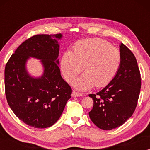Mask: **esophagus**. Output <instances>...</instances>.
Instances as JSON below:
<instances>
[{
  "instance_id": "1",
  "label": "esophagus",
  "mask_w": 150,
  "mask_h": 150,
  "mask_svg": "<svg viewBox=\"0 0 150 150\" xmlns=\"http://www.w3.org/2000/svg\"><path fill=\"white\" fill-rule=\"evenodd\" d=\"M71 96H72V97H81V96H83V95L81 93H79V92L74 91L72 92V93H71Z\"/></svg>"
}]
</instances>
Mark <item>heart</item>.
I'll return each instance as SVG.
<instances>
[{"instance_id":"heart-1","label":"heart","mask_w":150,"mask_h":150,"mask_svg":"<svg viewBox=\"0 0 150 150\" xmlns=\"http://www.w3.org/2000/svg\"><path fill=\"white\" fill-rule=\"evenodd\" d=\"M73 53L66 51L61 59V67L67 82H71L81 72L85 73L73 82L80 91H86L96 85H107L115 76L122 62V54L115 47L102 39H87L74 46Z\"/></svg>"}]
</instances>
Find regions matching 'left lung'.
Wrapping results in <instances>:
<instances>
[{"label": "left lung", "mask_w": 150, "mask_h": 150, "mask_svg": "<svg viewBox=\"0 0 150 150\" xmlns=\"http://www.w3.org/2000/svg\"><path fill=\"white\" fill-rule=\"evenodd\" d=\"M122 62L112 81L96 94H89L93 106L90 119L98 128L110 130L124 124L134 112L141 89V74L134 55L120 45Z\"/></svg>", "instance_id": "obj_1"}]
</instances>
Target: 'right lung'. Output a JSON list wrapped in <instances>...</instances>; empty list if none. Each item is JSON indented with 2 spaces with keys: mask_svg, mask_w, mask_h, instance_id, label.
<instances>
[{
  "mask_svg": "<svg viewBox=\"0 0 150 150\" xmlns=\"http://www.w3.org/2000/svg\"><path fill=\"white\" fill-rule=\"evenodd\" d=\"M61 33L36 35L16 49L5 69V95L14 114L28 126L46 128L57 122L71 98V89L61 76ZM30 57L40 60L44 71L33 77L26 69Z\"/></svg>",
  "mask_w": 150,
  "mask_h": 150,
  "instance_id": "add662e5",
  "label": "right lung"
}]
</instances>
